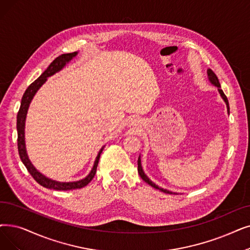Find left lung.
I'll list each match as a JSON object with an SVG mask.
<instances>
[{"label":"left lung","mask_w":250,"mask_h":250,"mask_svg":"<svg viewBox=\"0 0 250 250\" xmlns=\"http://www.w3.org/2000/svg\"><path fill=\"white\" fill-rule=\"evenodd\" d=\"M208 78L209 83H210L212 85H214V86H216V88H218V91H219V93H220V95H221V97H222V99L225 101V103H226V105H227V111H228V114H229V113H230L229 102H228V99H227L226 95L224 94L223 90L221 89V84H220V82H219L218 77H216V75L214 74V72H213L211 69H208ZM138 172H139L140 177L143 179V181H145L147 184H149V185H150L151 187H153V188H155V189H157V190H160L161 192H165V193H167V194H178V193H176V192H171V191H169V190H167V189H164V188L159 187L158 185H156L155 183L152 182V181L147 177V175H146V173H145L144 170H143L142 164H141V155H140L139 158H138Z\"/></svg>","instance_id":"obj_1"}]
</instances>
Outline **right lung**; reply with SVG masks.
I'll return each mask as SVG.
<instances>
[{
    "label": "right lung",
    "mask_w": 250,
    "mask_h": 250,
    "mask_svg": "<svg viewBox=\"0 0 250 250\" xmlns=\"http://www.w3.org/2000/svg\"><path fill=\"white\" fill-rule=\"evenodd\" d=\"M78 52H73V53H68V54H62L59 57H57L55 60H54L48 68L41 74V77L37 79L34 83H32L28 88L26 89L25 93L22 96V99H21V104L19 111L17 114V134H18V139H17V143H18V152H19V156L21 161L23 162V165L27 168L28 172L32 176L40 185L42 187L48 188V189H53V190H59V191H67V190H73V189H81L84 186L88 185V184L93 180L97 167H98V162L100 159V155L102 153V151L105 146H102V148L99 150L98 155H97L95 161H94V166L89 172V175L85 178L79 180V181H73V182H59L56 180L50 179L46 177L45 175H42V172H40L34 165L31 164V161L28 158L27 152H26V147H25V121H26V115L29 105L31 103V100L34 99L35 95L37 92L40 90L41 86L44 84L48 78L52 77L55 73L59 72L62 70L66 64H68L74 57H77Z\"/></svg>",
    "instance_id": "add662e5"
}]
</instances>
